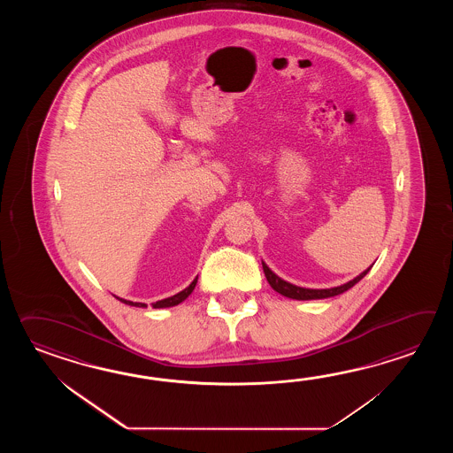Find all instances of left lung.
Segmentation results:
<instances>
[{
  "mask_svg": "<svg viewBox=\"0 0 453 453\" xmlns=\"http://www.w3.org/2000/svg\"><path fill=\"white\" fill-rule=\"evenodd\" d=\"M372 265H374V264H372ZM372 265H371V267H372ZM371 267L365 270V272H361V273L357 275V279L349 280L348 283H343V285H340V287H334V288L314 289L296 287V285H293V283H289V281H285V280L280 279L277 273H273V272L269 269V265H267L265 262H262V269H264L265 279L269 281L270 287L275 289L277 293H280V295H283V296H287V298L298 299V301L332 298V296L342 295V293H345V291H348L351 287H355L357 281L363 279V277L366 275L367 272L371 270Z\"/></svg>",
  "mask_w": 453,
  "mask_h": 453,
  "instance_id": "left-lung-1",
  "label": "left lung"
}]
</instances>
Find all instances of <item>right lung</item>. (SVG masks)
Instances as JSON below:
<instances>
[{
	"mask_svg": "<svg viewBox=\"0 0 453 453\" xmlns=\"http://www.w3.org/2000/svg\"><path fill=\"white\" fill-rule=\"evenodd\" d=\"M196 283H197V277H196V279L193 280V283H191L189 287H186L183 291L176 293V295L170 296V298L160 299V301H157V303H152V308L164 309L178 306L180 303H183L184 299L188 298V296L193 293V289L196 288ZM115 298L119 299L121 303H125L127 306H134V308H147V304H145V303H134V301H127V299L119 298V296H115Z\"/></svg>",
	"mask_w": 453,
	"mask_h": 453,
	"instance_id": "add662e5",
	"label": "right lung"
}]
</instances>
